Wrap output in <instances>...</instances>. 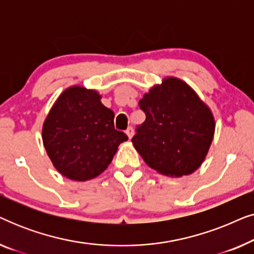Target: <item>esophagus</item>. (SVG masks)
<instances>
[{"label":"esophagus","mask_w":254,"mask_h":254,"mask_svg":"<svg viewBox=\"0 0 254 254\" xmlns=\"http://www.w3.org/2000/svg\"><path fill=\"white\" fill-rule=\"evenodd\" d=\"M126 134H127L128 138H129V140H130V138L133 137V135H134V130H133V128H131V127H128V128H127V130H126Z\"/></svg>","instance_id":"esophagus-1"}]
</instances>
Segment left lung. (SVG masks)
Segmentation results:
<instances>
[{
    "label": "left lung",
    "instance_id": "1",
    "mask_svg": "<svg viewBox=\"0 0 254 254\" xmlns=\"http://www.w3.org/2000/svg\"><path fill=\"white\" fill-rule=\"evenodd\" d=\"M144 123L131 138L143 161L158 173L183 177L196 171L215 133L213 112L183 79L169 76L138 103Z\"/></svg>",
    "mask_w": 254,
    "mask_h": 254
}]
</instances>
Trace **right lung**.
<instances>
[{"label":"right lung","mask_w":254,"mask_h":254,"mask_svg":"<svg viewBox=\"0 0 254 254\" xmlns=\"http://www.w3.org/2000/svg\"><path fill=\"white\" fill-rule=\"evenodd\" d=\"M93 89L69 86L58 97L43 125V143L65 178L86 182L105 171L127 135L114 128V113Z\"/></svg>","instance_id":"add662e5"}]
</instances>
